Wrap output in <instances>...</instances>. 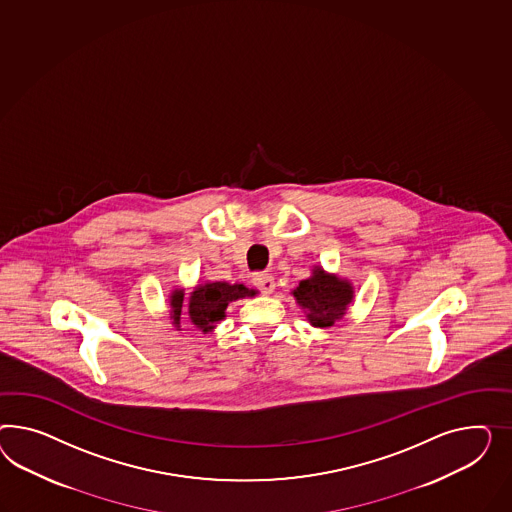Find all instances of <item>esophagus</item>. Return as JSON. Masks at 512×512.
Segmentation results:
<instances>
[{
	"label": "esophagus",
	"mask_w": 512,
	"mask_h": 512,
	"mask_svg": "<svg viewBox=\"0 0 512 512\" xmlns=\"http://www.w3.org/2000/svg\"><path fill=\"white\" fill-rule=\"evenodd\" d=\"M253 283H255V287H257L259 291L264 292V294H270V292H274V289H276L274 276L268 274V272H257V274H253Z\"/></svg>",
	"instance_id": "34e87169"
}]
</instances>
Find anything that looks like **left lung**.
Returning <instances> with one entry per match:
<instances>
[{"mask_svg": "<svg viewBox=\"0 0 512 512\" xmlns=\"http://www.w3.org/2000/svg\"><path fill=\"white\" fill-rule=\"evenodd\" d=\"M292 294L307 311V320L318 328L332 326L335 320L345 315L346 305L352 302L350 283L328 276L320 268L309 279L300 281Z\"/></svg>", "mask_w": 512, "mask_h": 512, "instance_id": "8db88e82", "label": "left lung"}]
</instances>
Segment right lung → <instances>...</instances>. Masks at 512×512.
<instances>
[{
  "label": "right lung",
  "instance_id": "obj_1",
  "mask_svg": "<svg viewBox=\"0 0 512 512\" xmlns=\"http://www.w3.org/2000/svg\"><path fill=\"white\" fill-rule=\"evenodd\" d=\"M255 291H249L244 285H229V283H205L199 285L192 296H190V304H188V313L190 320L195 326L203 332H208L210 328H214V324L225 317V309L233 300L244 298V296H253ZM182 305H184V294L175 292L171 296V309H173V324L179 328L180 313H182Z\"/></svg>",
  "mask_w": 512,
  "mask_h": 512
}]
</instances>
